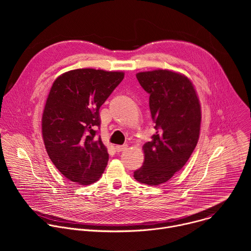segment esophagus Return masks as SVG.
<instances>
[{
  "label": "esophagus",
  "instance_id": "34e87169",
  "mask_svg": "<svg viewBox=\"0 0 251 251\" xmlns=\"http://www.w3.org/2000/svg\"><path fill=\"white\" fill-rule=\"evenodd\" d=\"M127 147H128L127 145H122V146H121V145H117V146L115 147V150H116V152H118V153H119V152L125 151V150L127 149Z\"/></svg>",
  "mask_w": 251,
  "mask_h": 251
}]
</instances>
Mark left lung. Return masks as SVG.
<instances>
[{
    "mask_svg": "<svg viewBox=\"0 0 251 251\" xmlns=\"http://www.w3.org/2000/svg\"><path fill=\"white\" fill-rule=\"evenodd\" d=\"M147 93L156 133L143 146L145 159L134 172L135 180L149 186L166 183L194 152L200 136L201 105L190 79L170 70L139 73Z\"/></svg>",
    "mask_w": 251,
    "mask_h": 251,
    "instance_id": "1",
    "label": "left lung"
}]
</instances>
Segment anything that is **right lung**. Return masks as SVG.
<instances>
[{"label":"right lung","instance_id":"right-lung-1","mask_svg":"<svg viewBox=\"0 0 251 251\" xmlns=\"http://www.w3.org/2000/svg\"><path fill=\"white\" fill-rule=\"evenodd\" d=\"M118 71L70 70L53 82L42 120L50 159L68 180L91 185L102 176L109 155L95 127L99 109L123 80Z\"/></svg>","mask_w":251,"mask_h":251}]
</instances>
